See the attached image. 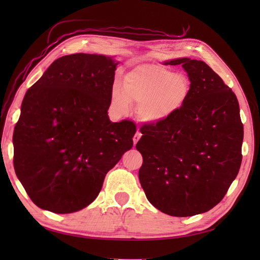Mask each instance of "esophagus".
I'll return each mask as SVG.
<instances>
[{
	"mask_svg": "<svg viewBox=\"0 0 260 260\" xmlns=\"http://www.w3.org/2000/svg\"><path fill=\"white\" fill-rule=\"evenodd\" d=\"M141 137H142V135H141V132L138 131L135 135V137H133V143H135V145L139 142V140L141 139Z\"/></svg>",
	"mask_w": 260,
	"mask_h": 260,
	"instance_id": "esophagus-1",
	"label": "esophagus"
}]
</instances>
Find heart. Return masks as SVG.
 <instances>
[{
    "label": "heart",
    "mask_w": 260,
    "mask_h": 260,
    "mask_svg": "<svg viewBox=\"0 0 260 260\" xmlns=\"http://www.w3.org/2000/svg\"><path fill=\"white\" fill-rule=\"evenodd\" d=\"M191 81L156 62L139 65L124 76L123 86L115 83L111 93V108L115 115H127L132 103H138L140 119L151 124L171 119L190 98Z\"/></svg>",
    "instance_id": "heart-1"
}]
</instances>
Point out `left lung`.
<instances>
[{
    "instance_id": "1",
    "label": "left lung",
    "mask_w": 260,
    "mask_h": 260,
    "mask_svg": "<svg viewBox=\"0 0 260 260\" xmlns=\"http://www.w3.org/2000/svg\"><path fill=\"white\" fill-rule=\"evenodd\" d=\"M164 65H182L192 90L171 119L140 129L139 179L154 207L190 217L214 208L237 178L243 123L237 96L206 62L183 57Z\"/></svg>"
}]
</instances>
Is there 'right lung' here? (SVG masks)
I'll return each mask as SVG.
<instances>
[{"label":"right lung","instance_id":"right-lung-1","mask_svg":"<svg viewBox=\"0 0 260 260\" xmlns=\"http://www.w3.org/2000/svg\"><path fill=\"white\" fill-rule=\"evenodd\" d=\"M119 61L99 54L59 57L26 92L13 135L14 168L38 207L81 210L133 146L136 124L108 117Z\"/></svg>","mask_w":260,"mask_h":260}]
</instances>
